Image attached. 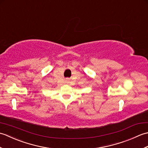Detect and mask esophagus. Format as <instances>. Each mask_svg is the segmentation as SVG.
Returning <instances> with one entry per match:
<instances>
[{"label":"esophagus","mask_w":148,"mask_h":148,"mask_svg":"<svg viewBox=\"0 0 148 148\" xmlns=\"http://www.w3.org/2000/svg\"><path fill=\"white\" fill-rule=\"evenodd\" d=\"M68 80H69L68 79H66V81H68Z\"/></svg>","instance_id":"1"}]
</instances>
